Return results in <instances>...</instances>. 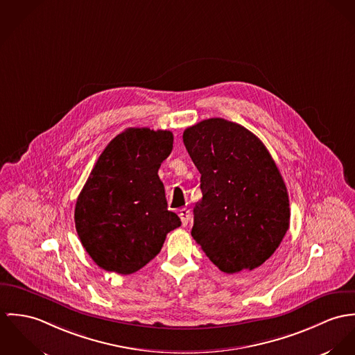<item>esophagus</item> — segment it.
Masks as SVG:
<instances>
[{"label":"esophagus","instance_id":"esophagus-1","mask_svg":"<svg viewBox=\"0 0 355 355\" xmlns=\"http://www.w3.org/2000/svg\"><path fill=\"white\" fill-rule=\"evenodd\" d=\"M180 218H181V222H182V226H187L189 219H191V212L187 209V208H182L180 209Z\"/></svg>","mask_w":355,"mask_h":355}]
</instances>
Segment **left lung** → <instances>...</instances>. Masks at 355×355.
Returning <instances> with one entry per match:
<instances>
[{
  "instance_id": "8db88e82",
  "label": "left lung",
  "mask_w": 355,
  "mask_h": 355,
  "mask_svg": "<svg viewBox=\"0 0 355 355\" xmlns=\"http://www.w3.org/2000/svg\"><path fill=\"white\" fill-rule=\"evenodd\" d=\"M182 139L201 174L192 236L226 274L260 267L290 225L288 195L274 159L256 135L227 119H204Z\"/></svg>"
}]
</instances>
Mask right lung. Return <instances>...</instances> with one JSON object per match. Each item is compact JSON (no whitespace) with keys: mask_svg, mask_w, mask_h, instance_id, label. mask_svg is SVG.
Listing matches in <instances>:
<instances>
[{"mask_svg":"<svg viewBox=\"0 0 355 355\" xmlns=\"http://www.w3.org/2000/svg\"><path fill=\"white\" fill-rule=\"evenodd\" d=\"M170 130L129 128L96 160L75 208L83 248L105 271L129 275L150 263L181 226L167 209L158 170L173 150Z\"/></svg>","mask_w":355,"mask_h":355,"instance_id":"1","label":"right lung"}]
</instances>
